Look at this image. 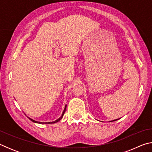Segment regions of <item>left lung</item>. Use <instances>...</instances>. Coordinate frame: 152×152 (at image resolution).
<instances>
[{
	"label": "left lung",
	"mask_w": 152,
	"mask_h": 152,
	"mask_svg": "<svg viewBox=\"0 0 152 152\" xmlns=\"http://www.w3.org/2000/svg\"><path fill=\"white\" fill-rule=\"evenodd\" d=\"M118 119H115V120H113V121H110V122H111V121H117V120H118Z\"/></svg>",
	"instance_id": "1"
}]
</instances>
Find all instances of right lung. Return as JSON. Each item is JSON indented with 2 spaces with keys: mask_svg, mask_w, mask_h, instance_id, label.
Returning a JSON list of instances; mask_svg holds the SVG:
<instances>
[{
  "mask_svg": "<svg viewBox=\"0 0 152 152\" xmlns=\"http://www.w3.org/2000/svg\"><path fill=\"white\" fill-rule=\"evenodd\" d=\"M66 107H67V105L66 104V106H65V108H64V110H63V113H62V114H61V116L59 118V119H58L57 120H56V121H52V122H45V123H43V122H39V121H35V120H33V119H31V118H29V117H28L29 118V119L32 122H33V123H39V124H48V123H57V122H58L60 120H61V118L63 117V116H64V113H65V111H66Z\"/></svg>",
  "mask_w": 152,
  "mask_h": 152,
  "instance_id": "add662e5",
  "label": "right lung"
}]
</instances>
